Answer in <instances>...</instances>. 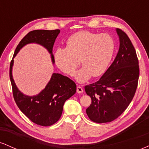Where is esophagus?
<instances>
[{
    "label": "esophagus",
    "instance_id": "obj_1",
    "mask_svg": "<svg viewBox=\"0 0 149 149\" xmlns=\"http://www.w3.org/2000/svg\"><path fill=\"white\" fill-rule=\"evenodd\" d=\"M76 91L78 93H83V89L82 88V87L78 86L76 88Z\"/></svg>",
    "mask_w": 149,
    "mask_h": 149
}]
</instances>
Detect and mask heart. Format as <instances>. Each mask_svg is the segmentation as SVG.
I'll use <instances>...</instances> for the list:
<instances>
[{
	"instance_id": "heart-1",
	"label": "heart",
	"mask_w": 149,
	"mask_h": 149,
	"mask_svg": "<svg viewBox=\"0 0 149 149\" xmlns=\"http://www.w3.org/2000/svg\"><path fill=\"white\" fill-rule=\"evenodd\" d=\"M115 51V42L109 34L81 31L66 40V47H59L54 58L57 67L66 74L73 76L79 65L83 67L75 73L78 83H83L107 71Z\"/></svg>"
}]
</instances>
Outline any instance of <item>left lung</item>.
<instances>
[{
    "label": "left lung",
    "instance_id": "obj_1",
    "mask_svg": "<svg viewBox=\"0 0 149 149\" xmlns=\"http://www.w3.org/2000/svg\"><path fill=\"white\" fill-rule=\"evenodd\" d=\"M120 47L113 62L96 83L85 85L92 103L86 109L89 118L97 123L111 122L125 111L136 92L139 61L127 35L116 29Z\"/></svg>",
    "mask_w": 149,
    "mask_h": 149
}]
</instances>
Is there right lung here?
Instances as JSON below:
<instances>
[{"instance_id":"right-lung-1","label":"right lung","mask_w":149,"mask_h":149,"mask_svg":"<svg viewBox=\"0 0 149 149\" xmlns=\"http://www.w3.org/2000/svg\"><path fill=\"white\" fill-rule=\"evenodd\" d=\"M60 30H34L28 33L15 49L10 66L14 100L20 111L34 123L41 126H50L57 123L62 113L64 102L76 92V85L72 80L59 73H52L45 89L38 95L27 96L19 90L13 78L14 57L24 46L29 43H38L45 47L51 54L52 63L54 58L52 48Z\"/></svg>"}]
</instances>
